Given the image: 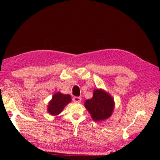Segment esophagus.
Segmentation results:
<instances>
[{
    "mask_svg": "<svg viewBox=\"0 0 160 160\" xmlns=\"http://www.w3.org/2000/svg\"><path fill=\"white\" fill-rule=\"evenodd\" d=\"M72 100H73V101L75 103H80L81 101V98H80V97H74V98H72Z\"/></svg>",
    "mask_w": 160,
    "mask_h": 160,
    "instance_id": "1",
    "label": "esophagus"
}]
</instances>
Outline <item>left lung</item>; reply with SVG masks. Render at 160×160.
Wrapping results in <instances>:
<instances>
[{
  "instance_id": "left-lung-1",
  "label": "left lung",
  "mask_w": 160,
  "mask_h": 160,
  "mask_svg": "<svg viewBox=\"0 0 160 160\" xmlns=\"http://www.w3.org/2000/svg\"><path fill=\"white\" fill-rule=\"evenodd\" d=\"M85 107L91 118L95 122H101L109 118L112 114L115 103L114 100L107 92L103 89H95L93 98L85 102Z\"/></svg>"
}]
</instances>
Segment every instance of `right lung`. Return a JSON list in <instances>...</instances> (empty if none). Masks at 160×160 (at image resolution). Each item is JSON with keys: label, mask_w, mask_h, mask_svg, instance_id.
Returning <instances> with one entry per match:
<instances>
[{"label": "right lung", "mask_w": 160, "mask_h": 160, "mask_svg": "<svg viewBox=\"0 0 160 160\" xmlns=\"http://www.w3.org/2000/svg\"><path fill=\"white\" fill-rule=\"evenodd\" d=\"M71 101L70 95H65L60 92L56 93L52 96V99L48 105V113L52 115H57L61 113L66 105Z\"/></svg>", "instance_id": "right-lung-1"}]
</instances>
